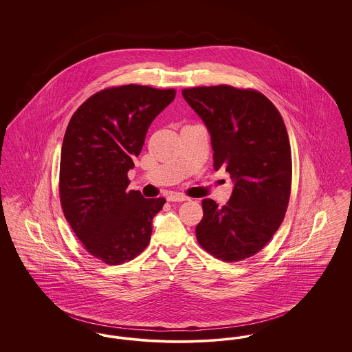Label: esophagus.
<instances>
[{
    "instance_id": "34e87169",
    "label": "esophagus",
    "mask_w": 352,
    "mask_h": 352,
    "mask_svg": "<svg viewBox=\"0 0 352 352\" xmlns=\"http://www.w3.org/2000/svg\"><path fill=\"white\" fill-rule=\"evenodd\" d=\"M188 198L184 195V194H181V192H173V194H170L168 197V201H187Z\"/></svg>"
}]
</instances>
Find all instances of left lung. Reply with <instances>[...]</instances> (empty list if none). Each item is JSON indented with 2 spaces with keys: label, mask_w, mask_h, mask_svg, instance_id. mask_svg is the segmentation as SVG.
Returning <instances> with one entry per match:
<instances>
[{
  "label": "left lung",
  "mask_w": 352,
  "mask_h": 352,
  "mask_svg": "<svg viewBox=\"0 0 352 352\" xmlns=\"http://www.w3.org/2000/svg\"><path fill=\"white\" fill-rule=\"evenodd\" d=\"M211 134L214 168L234 181L230 201L203 199L195 228L204 251L236 263L261 251L277 232L292 190V151L274 104L251 88L220 84L182 89Z\"/></svg>",
  "instance_id": "8db88e82"
}]
</instances>
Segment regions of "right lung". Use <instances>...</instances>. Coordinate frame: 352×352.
I'll list each match as a JSON object with an SVG mask.
<instances>
[{"label":"right lung","mask_w":352,"mask_h":352,"mask_svg":"<svg viewBox=\"0 0 352 352\" xmlns=\"http://www.w3.org/2000/svg\"><path fill=\"white\" fill-rule=\"evenodd\" d=\"M175 89L128 84L101 89L75 111L63 138L59 197L85 251L108 265L133 260L151 236L166 199H145L126 187L151 121Z\"/></svg>","instance_id":"add662e5"}]
</instances>
